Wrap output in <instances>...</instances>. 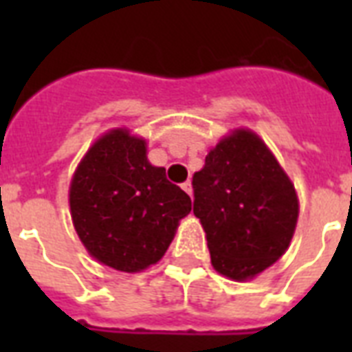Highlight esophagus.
<instances>
[{
	"mask_svg": "<svg viewBox=\"0 0 352 352\" xmlns=\"http://www.w3.org/2000/svg\"><path fill=\"white\" fill-rule=\"evenodd\" d=\"M182 190H184V192H186L190 197L193 195V188H192V182H190V181H186L184 184H182Z\"/></svg>",
	"mask_w": 352,
	"mask_h": 352,
	"instance_id": "34e87169",
	"label": "esophagus"
}]
</instances>
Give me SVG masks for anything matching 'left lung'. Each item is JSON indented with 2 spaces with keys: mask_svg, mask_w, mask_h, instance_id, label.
<instances>
[{
  "mask_svg": "<svg viewBox=\"0 0 352 352\" xmlns=\"http://www.w3.org/2000/svg\"><path fill=\"white\" fill-rule=\"evenodd\" d=\"M192 184L193 214L215 272L248 281L287 252L300 201L294 182L256 131L235 127L225 135L210 148Z\"/></svg>",
  "mask_w": 352,
  "mask_h": 352,
  "instance_id": "obj_1",
  "label": "left lung"
}]
</instances>
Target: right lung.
I'll return each mask as SVG.
<instances>
[{
	"mask_svg": "<svg viewBox=\"0 0 352 352\" xmlns=\"http://www.w3.org/2000/svg\"><path fill=\"white\" fill-rule=\"evenodd\" d=\"M71 219L95 261L137 274L159 263L192 199L148 160L146 138L113 127L96 138L69 184Z\"/></svg>",
	"mask_w": 352,
	"mask_h": 352,
	"instance_id": "obj_1",
	"label": "right lung"
}]
</instances>
